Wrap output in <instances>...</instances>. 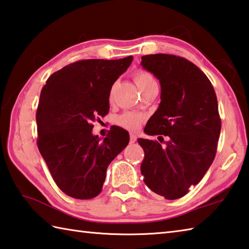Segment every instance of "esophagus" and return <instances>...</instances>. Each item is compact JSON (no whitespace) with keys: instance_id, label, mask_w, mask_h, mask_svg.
<instances>
[{"instance_id":"34e87169","label":"esophagus","mask_w":249,"mask_h":249,"mask_svg":"<svg viewBox=\"0 0 249 249\" xmlns=\"http://www.w3.org/2000/svg\"><path fill=\"white\" fill-rule=\"evenodd\" d=\"M136 140H137V136L135 134H130V143L136 142Z\"/></svg>"}]
</instances>
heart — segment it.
I'll return each mask as SVG.
<instances>
[{"label": "heart", "instance_id": "1", "mask_svg": "<svg viewBox=\"0 0 249 249\" xmlns=\"http://www.w3.org/2000/svg\"><path fill=\"white\" fill-rule=\"evenodd\" d=\"M135 81H136V84L138 85L139 89H143V87L148 86L150 84H154V83H157L152 74H150L149 72H145V71L136 72ZM141 120H142V118L136 113H125L120 116L118 122L121 126H123V127L127 128L129 130H135L139 127Z\"/></svg>", "mask_w": 249, "mask_h": 249}]
</instances>
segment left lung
<instances>
[{"label":"left lung","instance_id":"left-lung-1","mask_svg":"<svg viewBox=\"0 0 249 249\" xmlns=\"http://www.w3.org/2000/svg\"><path fill=\"white\" fill-rule=\"evenodd\" d=\"M141 66L160 81V104L144 127L150 136H167L165 147L139 138L144 151L143 181L154 193L177 199L201 181L215 159L221 120L211 81L186 58L155 53Z\"/></svg>","mask_w":249,"mask_h":249}]
</instances>
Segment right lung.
<instances>
[{
  "label": "right lung",
  "mask_w": 249,
  "mask_h": 249,
  "mask_svg": "<svg viewBox=\"0 0 249 249\" xmlns=\"http://www.w3.org/2000/svg\"><path fill=\"white\" fill-rule=\"evenodd\" d=\"M123 59H86L48 77L36 111L37 148L53 181L67 196L89 199L104 186L107 168L129 142L128 131L114 126L107 137L92 135L91 123L109 112L112 85L127 70Z\"/></svg>",
  "instance_id": "obj_1"
}]
</instances>
